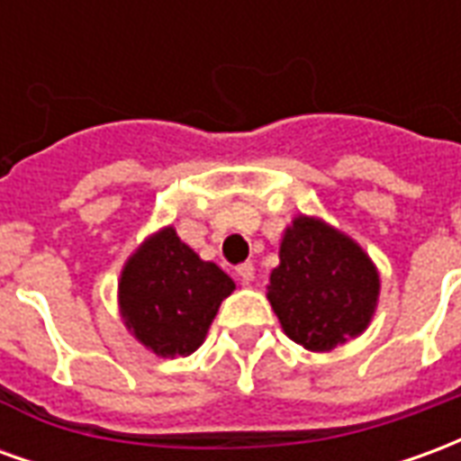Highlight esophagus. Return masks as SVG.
Here are the masks:
<instances>
[{
  "label": "esophagus",
  "mask_w": 461,
  "mask_h": 461,
  "mask_svg": "<svg viewBox=\"0 0 461 461\" xmlns=\"http://www.w3.org/2000/svg\"><path fill=\"white\" fill-rule=\"evenodd\" d=\"M237 276L241 279V284H251V281H254V264H251V261L240 264V267H237Z\"/></svg>",
  "instance_id": "1"
}]
</instances>
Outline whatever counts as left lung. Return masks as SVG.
Returning <instances> with one entry per match:
<instances>
[{
    "label": "left lung",
    "mask_w": 461,
    "mask_h": 461,
    "mask_svg": "<svg viewBox=\"0 0 461 461\" xmlns=\"http://www.w3.org/2000/svg\"><path fill=\"white\" fill-rule=\"evenodd\" d=\"M269 301L281 329L309 350H333L367 329L380 276L356 241L316 217L299 214L284 231Z\"/></svg>",
    "instance_id": "8db88e82"
}]
</instances>
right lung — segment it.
Here are the masks:
<instances>
[{
    "label": "right lung",
    "instance_id": "right-lung-1",
    "mask_svg": "<svg viewBox=\"0 0 461 461\" xmlns=\"http://www.w3.org/2000/svg\"><path fill=\"white\" fill-rule=\"evenodd\" d=\"M234 291L224 271L202 261L165 227L125 261L118 301L125 326L155 356H190L202 346L220 303Z\"/></svg>",
    "mask_w": 461,
    "mask_h": 461
}]
</instances>
